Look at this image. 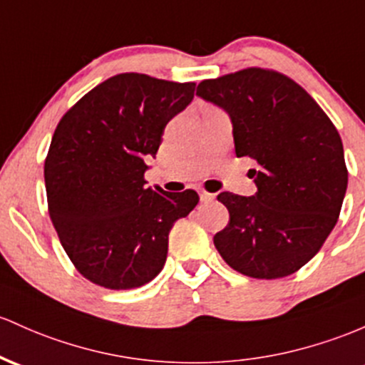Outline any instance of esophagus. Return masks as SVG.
<instances>
[{
  "label": "esophagus",
  "mask_w": 365,
  "mask_h": 365,
  "mask_svg": "<svg viewBox=\"0 0 365 365\" xmlns=\"http://www.w3.org/2000/svg\"><path fill=\"white\" fill-rule=\"evenodd\" d=\"M199 197H201L202 202H210V201H213V199H215V194H211V192L201 189V190H199Z\"/></svg>",
  "instance_id": "1"
}]
</instances>
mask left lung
I'll return each instance as SVG.
<instances>
[{
  "mask_svg": "<svg viewBox=\"0 0 365 365\" xmlns=\"http://www.w3.org/2000/svg\"><path fill=\"white\" fill-rule=\"evenodd\" d=\"M225 109L237 158H251L258 192H222L230 222L213 242L227 265L253 279H280L310 262L338 222L348 170L338 130L305 88L262 67L199 83Z\"/></svg>",
  "mask_w": 365,
  "mask_h": 365,
  "instance_id": "1",
  "label": "left lung"
}]
</instances>
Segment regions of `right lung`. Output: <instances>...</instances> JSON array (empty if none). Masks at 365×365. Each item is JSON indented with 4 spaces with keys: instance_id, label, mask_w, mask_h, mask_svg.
Wrapping results in <instances>:
<instances>
[{
    "instance_id": "obj_1",
    "label": "right lung",
    "mask_w": 365,
    "mask_h": 365,
    "mask_svg": "<svg viewBox=\"0 0 365 365\" xmlns=\"http://www.w3.org/2000/svg\"><path fill=\"white\" fill-rule=\"evenodd\" d=\"M195 83L138 72L106 79L62 115L45 159L48 211L83 277L133 289L163 270L168 235L197 206L195 190L145 187L168 121L194 98Z\"/></svg>"
}]
</instances>
